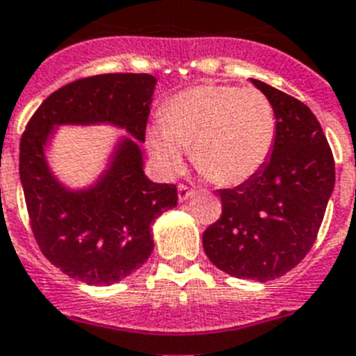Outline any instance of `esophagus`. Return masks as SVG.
Instances as JSON below:
<instances>
[{
    "mask_svg": "<svg viewBox=\"0 0 356 356\" xmlns=\"http://www.w3.org/2000/svg\"><path fill=\"white\" fill-rule=\"evenodd\" d=\"M177 193H179V202H186V200L193 195V190H190L188 186L181 184V186L177 188Z\"/></svg>",
    "mask_w": 356,
    "mask_h": 356,
    "instance_id": "1",
    "label": "esophagus"
}]
</instances>
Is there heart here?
Listing matches in <instances>:
<instances>
[{
    "instance_id": "obj_1",
    "label": "heart",
    "mask_w": 356,
    "mask_h": 356,
    "mask_svg": "<svg viewBox=\"0 0 356 356\" xmlns=\"http://www.w3.org/2000/svg\"><path fill=\"white\" fill-rule=\"evenodd\" d=\"M274 141L276 113L267 95L233 86L179 92L147 131L148 148L166 177L181 174L191 148L197 168L224 186L251 179L270 157Z\"/></svg>"
}]
</instances>
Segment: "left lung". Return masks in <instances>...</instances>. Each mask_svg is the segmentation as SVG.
Masks as SVG:
<instances>
[{
  "instance_id": "obj_1",
  "label": "left lung",
  "mask_w": 356,
  "mask_h": 356,
  "mask_svg": "<svg viewBox=\"0 0 356 356\" xmlns=\"http://www.w3.org/2000/svg\"><path fill=\"white\" fill-rule=\"evenodd\" d=\"M251 82L274 105L276 141L251 179L218 190L222 215L204 231L202 245L225 274L270 281L292 270L314 245L335 186V163L307 105L261 80Z\"/></svg>"
}]
</instances>
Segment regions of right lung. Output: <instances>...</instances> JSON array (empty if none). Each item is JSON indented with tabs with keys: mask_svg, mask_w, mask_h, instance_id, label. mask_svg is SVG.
Instances as JSON below:
<instances>
[{
	"mask_svg": "<svg viewBox=\"0 0 356 356\" xmlns=\"http://www.w3.org/2000/svg\"><path fill=\"white\" fill-rule=\"evenodd\" d=\"M156 84L147 73L71 82L42 102L21 138L19 177L33 236L55 267L88 285H113L138 270L152 254V224L177 206L174 184L145 174L141 143ZM66 124L129 134L119 136L88 187H67L49 165L47 147Z\"/></svg>",
	"mask_w": 356,
	"mask_h": 356,
	"instance_id": "1",
	"label": "right lung"
}]
</instances>
